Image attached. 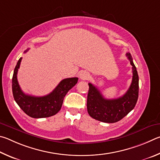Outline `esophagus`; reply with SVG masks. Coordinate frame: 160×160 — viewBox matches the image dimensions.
<instances>
[{
	"mask_svg": "<svg viewBox=\"0 0 160 160\" xmlns=\"http://www.w3.org/2000/svg\"><path fill=\"white\" fill-rule=\"evenodd\" d=\"M89 77H90V75H89L88 72L85 71H83L79 74V78L82 80H87Z\"/></svg>",
	"mask_w": 160,
	"mask_h": 160,
	"instance_id": "esophagus-1",
	"label": "esophagus"
}]
</instances>
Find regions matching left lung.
<instances>
[{
    "label": "left lung",
    "mask_w": 160,
    "mask_h": 160,
    "mask_svg": "<svg viewBox=\"0 0 160 160\" xmlns=\"http://www.w3.org/2000/svg\"><path fill=\"white\" fill-rule=\"evenodd\" d=\"M127 56L132 65L133 78L129 88L124 96L117 99H105L100 91L89 83L87 110L92 118L105 123L119 122L133 110L138 98V75L129 52Z\"/></svg>",
    "instance_id": "1"
}]
</instances>
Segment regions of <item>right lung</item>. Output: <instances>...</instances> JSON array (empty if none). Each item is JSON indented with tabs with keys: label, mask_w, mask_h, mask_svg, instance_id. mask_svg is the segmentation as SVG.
<instances>
[{
	"label": "right lung",
	"mask_w": 160,
	"mask_h": 160,
	"mask_svg": "<svg viewBox=\"0 0 160 160\" xmlns=\"http://www.w3.org/2000/svg\"><path fill=\"white\" fill-rule=\"evenodd\" d=\"M28 50H25L24 52H27ZM22 59V58L19 59L12 76V88L15 102L28 116L33 118H44L55 115L60 110L67 92L77 84L78 78H67L62 80L54 90L46 96H29L21 90L17 78Z\"/></svg>",
	"instance_id": "right-lung-1"
}]
</instances>
